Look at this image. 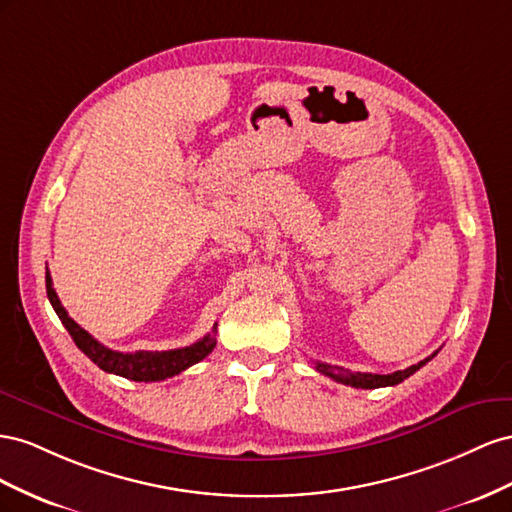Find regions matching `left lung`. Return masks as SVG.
I'll return each instance as SVG.
<instances>
[{"mask_svg": "<svg viewBox=\"0 0 512 512\" xmlns=\"http://www.w3.org/2000/svg\"><path fill=\"white\" fill-rule=\"evenodd\" d=\"M437 354V352H435ZM433 354V356H435ZM425 358L420 360L418 364H412V367H407L405 371H394V373H388V375H377V373H349V371H343L339 367H330V364H321L317 362V371L324 373L328 377H332L334 382L339 384H345V386H354V388H384V386H397L401 384L403 379H407L410 375H414L420 367H425V364L433 358Z\"/></svg>", "mask_w": 512, "mask_h": 512, "instance_id": "left-lung-1", "label": "left lung"}]
</instances>
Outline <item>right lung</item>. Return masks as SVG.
Wrapping results in <instances>:
<instances>
[{
  "mask_svg": "<svg viewBox=\"0 0 512 512\" xmlns=\"http://www.w3.org/2000/svg\"><path fill=\"white\" fill-rule=\"evenodd\" d=\"M47 296L57 317L62 319L64 328L68 330L72 341H75V345L81 349V352L94 364H98L102 371L122 375L126 379H133V382H163V379L178 375L188 367H193V364H197L199 360L206 358L216 345V339H214L216 324H214L210 334H206V337L188 347L167 349V352H143V349L141 352H115V349H109L102 343H98L90 332L83 330L77 321L66 313V309L53 289L49 270H47Z\"/></svg>",
  "mask_w": 512,
  "mask_h": 512,
  "instance_id": "obj_1",
  "label": "right lung"
}]
</instances>
